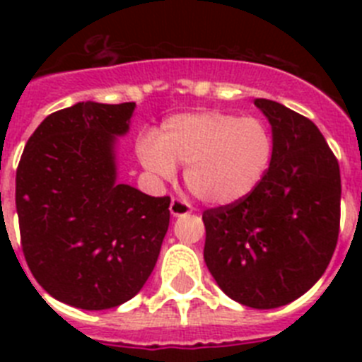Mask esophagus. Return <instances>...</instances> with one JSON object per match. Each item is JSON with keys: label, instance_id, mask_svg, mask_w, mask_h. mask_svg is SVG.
I'll return each instance as SVG.
<instances>
[{"label": "esophagus", "instance_id": "obj_1", "mask_svg": "<svg viewBox=\"0 0 362 362\" xmlns=\"http://www.w3.org/2000/svg\"><path fill=\"white\" fill-rule=\"evenodd\" d=\"M170 212L174 217H183L188 216L192 212V204L187 199H181V197H174L170 203Z\"/></svg>", "mask_w": 362, "mask_h": 362}]
</instances>
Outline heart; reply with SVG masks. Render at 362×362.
I'll use <instances>...</instances> for the list:
<instances>
[{
    "instance_id": "b5f03b06",
    "label": "heart",
    "mask_w": 362,
    "mask_h": 362,
    "mask_svg": "<svg viewBox=\"0 0 362 362\" xmlns=\"http://www.w3.org/2000/svg\"><path fill=\"white\" fill-rule=\"evenodd\" d=\"M274 153L272 132L263 119L221 110L172 116L156 137L137 143L139 161L150 174L170 179L175 163L187 165L185 181L209 204L238 203L263 181Z\"/></svg>"
}]
</instances>
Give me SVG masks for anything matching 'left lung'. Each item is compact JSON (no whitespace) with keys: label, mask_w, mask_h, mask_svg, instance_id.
Returning <instances> with one entry per match:
<instances>
[{"label":"left lung","mask_w":362,"mask_h":362,"mask_svg":"<svg viewBox=\"0 0 362 362\" xmlns=\"http://www.w3.org/2000/svg\"><path fill=\"white\" fill-rule=\"evenodd\" d=\"M254 103L272 124V163L250 196L204 210L203 254L230 299L270 310L308 292L330 263L341 221V172L308 117L270 99Z\"/></svg>","instance_id":"1"}]
</instances>
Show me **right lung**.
I'll return each instance as SVG.
<instances>
[{
	"mask_svg": "<svg viewBox=\"0 0 362 362\" xmlns=\"http://www.w3.org/2000/svg\"><path fill=\"white\" fill-rule=\"evenodd\" d=\"M136 103L83 101L34 130L16 172L21 248L34 279L57 300L107 310L152 274L170 223V197L116 181V136Z\"/></svg>",
	"mask_w": 362,
	"mask_h": 362,
	"instance_id": "add662e5",
	"label": "right lung"
}]
</instances>
